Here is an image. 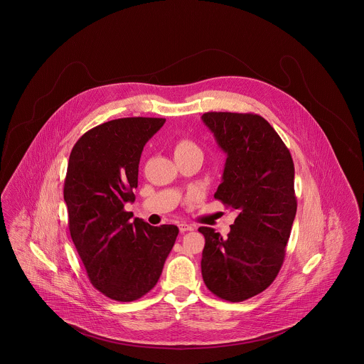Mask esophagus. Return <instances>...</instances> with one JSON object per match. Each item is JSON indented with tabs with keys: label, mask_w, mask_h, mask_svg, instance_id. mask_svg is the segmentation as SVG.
Listing matches in <instances>:
<instances>
[{
	"label": "esophagus",
	"mask_w": 364,
	"mask_h": 364,
	"mask_svg": "<svg viewBox=\"0 0 364 364\" xmlns=\"http://www.w3.org/2000/svg\"><path fill=\"white\" fill-rule=\"evenodd\" d=\"M194 230V226H191V225H188V223H181L179 225V231L181 232H186V231H193Z\"/></svg>",
	"instance_id": "esophagus-1"
}]
</instances>
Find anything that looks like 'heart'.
Returning <instances> with one entry per match:
<instances>
[{
  "mask_svg": "<svg viewBox=\"0 0 364 364\" xmlns=\"http://www.w3.org/2000/svg\"><path fill=\"white\" fill-rule=\"evenodd\" d=\"M186 152H200V149L196 144H193L191 141H181L175 145L173 154H186Z\"/></svg>",
  "mask_w": 364,
  "mask_h": 364,
  "instance_id": "heart-1",
  "label": "heart"
}]
</instances>
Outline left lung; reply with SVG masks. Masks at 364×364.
Listing matches in <instances>:
<instances>
[{
  "instance_id": "1",
  "label": "left lung",
  "mask_w": 364,
  "mask_h": 364,
  "mask_svg": "<svg viewBox=\"0 0 364 364\" xmlns=\"http://www.w3.org/2000/svg\"><path fill=\"white\" fill-rule=\"evenodd\" d=\"M228 154L215 198L238 212L228 237L200 228L205 237L203 279L231 303L266 290L282 267L297 210L290 152L262 116L207 112L201 116Z\"/></svg>"
}]
</instances>
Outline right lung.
I'll list each match as a JSON object with an SVG mask.
<instances>
[{"instance_id":"obj_1","label":"right lung","mask_w":364,"mask_h":364,"mask_svg":"<svg viewBox=\"0 0 364 364\" xmlns=\"http://www.w3.org/2000/svg\"><path fill=\"white\" fill-rule=\"evenodd\" d=\"M161 117H122L96 126L74 145L64 182L68 228L92 285L116 301H134L157 284L179 230L134 222L138 164Z\"/></svg>"}]
</instances>
